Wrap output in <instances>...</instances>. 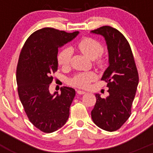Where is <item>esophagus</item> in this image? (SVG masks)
<instances>
[{"label":"esophagus","instance_id":"34e87169","mask_svg":"<svg viewBox=\"0 0 153 153\" xmlns=\"http://www.w3.org/2000/svg\"><path fill=\"white\" fill-rule=\"evenodd\" d=\"M76 93H77L78 94H79V95H83V94H85V93H86V92L83 91V90H76Z\"/></svg>","mask_w":153,"mask_h":153}]
</instances>
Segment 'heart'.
<instances>
[{"instance_id":"heart-1","label":"heart","mask_w":153,"mask_h":153,"mask_svg":"<svg viewBox=\"0 0 153 153\" xmlns=\"http://www.w3.org/2000/svg\"><path fill=\"white\" fill-rule=\"evenodd\" d=\"M77 48L82 53L90 60H95L98 66H102V60L100 57L103 51L102 44L97 40L90 37L82 39L77 44ZM72 56V50L70 48H65L62 50L57 56V62L60 67H68ZM97 76L93 73H80L74 76L70 80V83L79 88H86L90 85L92 81L95 80Z\"/></svg>"}]
</instances>
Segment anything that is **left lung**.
Returning a JSON list of instances; mask_svg holds the SVG:
<instances>
[{
	"mask_svg": "<svg viewBox=\"0 0 153 153\" xmlns=\"http://www.w3.org/2000/svg\"><path fill=\"white\" fill-rule=\"evenodd\" d=\"M91 33L104 37L109 54V67L101 79L107 83L109 96L97 102L91 111L93 123L109 132L120 129L130 117L131 107L139 83V75L130 46L118 30L103 26Z\"/></svg>",
	"mask_w": 153,
	"mask_h": 153,
	"instance_id": "obj_1",
	"label": "left lung"
}]
</instances>
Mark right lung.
I'll list each match as a JSON object with an SVG mask.
<instances>
[{
  "label": "right lung",
  "instance_id": "right-lung-1",
  "mask_svg": "<svg viewBox=\"0 0 153 153\" xmlns=\"http://www.w3.org/2000/svg\"><path fill=\"white\" fill-rule=\"evenodd\" d=\"M78 34L43 28L28 37L20 53L16 75L19 97L31 123L42 132H55L69 118L75 90L64 86L60 94H51L49 86L51 74L57 70L58 49Z\"/></svg>",
  "mask_w": 153,
  "mask_h": 153
}]
</instances>
